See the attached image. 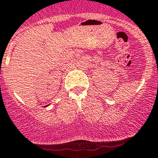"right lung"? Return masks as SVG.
I'll use <instances>...</instances> for the list:
<instances>
[{
	"instance_id": "obj_1",
	"label": "right lung",
	"mask_w": 158,
	"mask_h": 158,
	"mask_svg": "<svg viewBox=\"0 0 158 158\" xmlns=\"http://www.w3.org/2000/svg\"><path fill=\"white\" fill-rule=\"evenodd\" d=\"M48 105H47V106H45V107H48Z\"/></svg>"
}]
</instances>
